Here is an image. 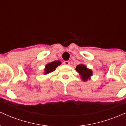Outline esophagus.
I'll use <instances>...</instances> for the list:
<instances>
[{
    "mask_svg": "<svg viewBox=\"0 0 126 126\" xmlns=\"http://www.w3.org/2000/svg\"><path fill=\"white\" fill-rule=\"evenodd\" d=\"M63 64H65V65H69L70 64V62L69 61H64L63 62Z\"/></svg>",
    "mask_w": 126,
    "mask_h": 126,
    "instance_id": "1",
    "label": "esophagus"
}]
</instances>
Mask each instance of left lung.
<instances>
[{
	"instance_id": "left-lung-1",
	"label": "left lung",
	"mask_w": 126,
	"mask_h": 126,
	"mask_svg": "<svg viewBox=\"0 0 126 126\" xmlns=\"http://www.w3.org/2000/svg\"><path fill=\"white\" fill-rule=\"evenodd\" d=\"M76 71L81 75V78L83 80L86 81L89 77L92 75V72L90 69H88L85 65L79 64L76 67Z\"/></svg>"
}]
</instances>
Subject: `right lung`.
I'll return each mask as SVG.
<instances>
[{"label":"right lung","instance_id":"add662e5","mask_svg":"<svg viewBox=\"0 0 126 126\" xmlns=\"http://www.w3.org/2000/svg\"><path fill=\"white\" fill-rule=\"evenodd\" d=\"M60 64H61V63L60 61H54L48 63L46 66L44 74H48L50 72H53L56 69V67Z\"/></svg>","mask_w":126,"mask_h":126}]
</instances>
